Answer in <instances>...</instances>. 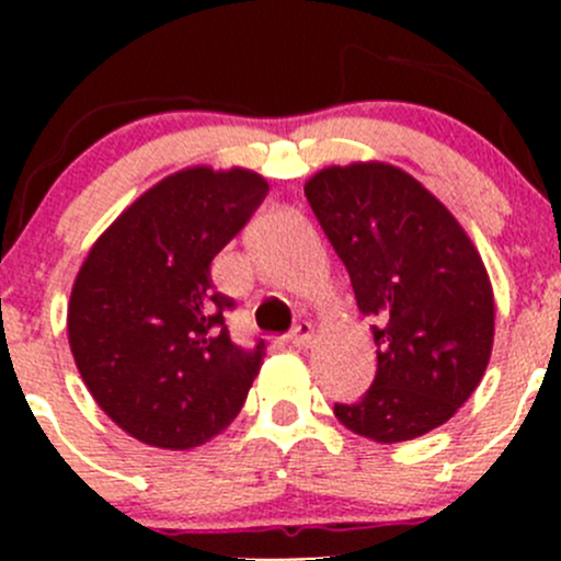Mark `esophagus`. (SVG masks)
<instances>
[{
  "label": "esophagus",
  "instance_id": "obj_1",
  "mask_svg": "<svg viewBox=\"0 0 561 561\" xmlns=\"http://www.w3.org/2000/svg\"><path fill=\"white\" fill-rule=\"evenodd\" d=\"M314 336V325L309 320H301L293 325V331L287 333V342L293 344V347H307L309 342H312Z\"/></svg>",
  "mask_w": 561,
  "mask_h": 561
}]
</instances>
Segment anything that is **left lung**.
Listing matches in <instances>:
<instances>
[{"instance_id": "left-lung-1", "label": "left lung", "mask_w": 561, "mask_h": 561, "mask_svg": "<svg viewBox=\"0 0 561 561\" xmlns=\"http://www.w3.org/2000/svg\"><path fill=\"white\" fill-rule=\"evenodd\" d=\"M304 192L375 322V382L333 412L386 445L443 426L480 386L494 344L478 249L421 181L386 162L325 168Z\"/></svg>"}]
</instances>
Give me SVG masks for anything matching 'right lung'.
Instances as JSON below:
<instances>
[{"instance_id":"right-lung-1","label":"right lung","mask_w":561,"mask_h":561,"mask_svg":"<svg viewBox=\"0 0 561 561\" xmlns=\"http://www.w3.org/2000/svg\"><path fill=\"white\" fill-rule=\"evenodd\" d=\"M268 195L263 175L186 168L138 197L89 249L67 333L100 410L129 437L186 450L230 426L265 355L225 325L211 260Z\"/></svg>"}]
</instances>
